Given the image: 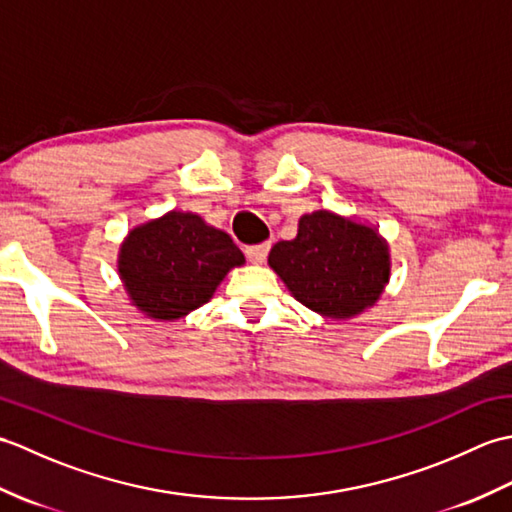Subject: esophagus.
Wrapping results in <instances>:
<instances>
[{"instance_id": "1", "label": "esophagus", "mask_w": 512, "mask_h": 512, "mask_svg": "<svg viewBox=\"0 0 512 512\" xmlns=\"http://www.w3.org/2000/svg\"><path fill=\"white\" fill-rule=\"evenodd\" d=\"M268 250H270V244H268V242L246 246V257H248L253 264H264L266 257H268Z\"/></svg>"}]
</instances>
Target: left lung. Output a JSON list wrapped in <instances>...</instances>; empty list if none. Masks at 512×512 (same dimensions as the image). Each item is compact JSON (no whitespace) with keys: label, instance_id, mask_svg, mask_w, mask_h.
I'll return each instance as SVG.
<instances>
[{"label":"left lung","instance_id":"1","mask_svg":"<svg viewBox=\"0 0 512 512\" xmlns=\"http://www.w3.org/2000/svg\"><path fill=\"white\" fill-rule=\"evenodd\" d=\"M268 266L299 303L341 321L380 299L389 284L391 257L378 228L319 209L299 217L295 239L270 248Z\"/></svg>","mask_w":512,"mask_h":512}]
</instances>
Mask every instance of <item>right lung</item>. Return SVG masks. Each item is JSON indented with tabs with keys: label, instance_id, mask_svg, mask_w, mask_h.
<instances>
[{
	"label": "right lung",
	"instance_id": "right-lung-1",
	"mask_svg": "<svg viewBox=\"0 0 512 512\" xmlns=\"http://www.w3.org/2000/svg\"><path fill=\"white\" fill-rule=\"evenodd\" d=\"M231 235L173 209L134 226L118 250L127 297L147 319L178 321L213 297L228 270L244 266Z\"/></svg>",
	"mask_w": 512,
	"mask_h": 512
}]
</instances>
